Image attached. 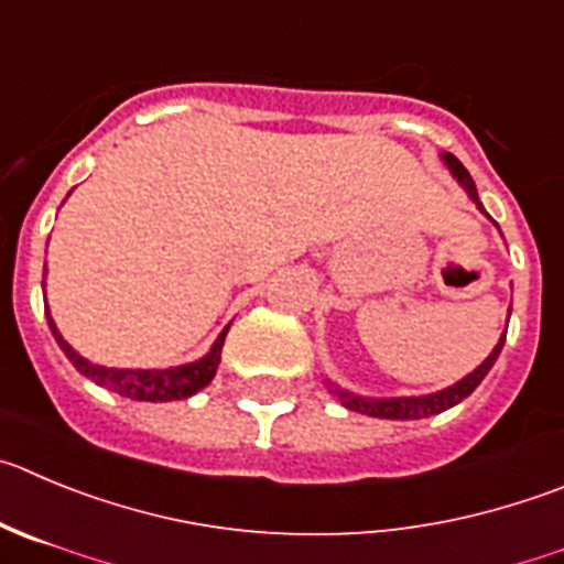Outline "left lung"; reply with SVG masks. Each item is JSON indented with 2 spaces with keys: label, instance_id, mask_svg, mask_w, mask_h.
Returning a JSON list of instances; mask_svg holds the SVG:
<instances>
[{
  "label": "left lung",
  "instance_id": "left-lung-1",
  "mask_svg": "<svg viewBox=\"0 0 564 564\" xmlns=\"http://www.w3.org/2000/svg\"><path fill=\"white\" fill-rule=\"evenodd\" d=\"M442 161L448 163V170L454 172L456 181L462 183V188L467 192V197L473 199V203L478 205V210L481 214H487L481 205V199H478V192H476V183H473L470 172L462 166V161L456 155H451V152H442ZM512 312V308H509ZM503 339H507V330H503L501 341H498L496 347H492V354L487 356V359L481 361V365L476 367V370L470 372V376H465L462 381H456L454 387L448 389H440V392H431V394H417V398H361V394H354L347 392V389L341 387H334V383L328 381V389L334 392L336 401L341 403V406H347L350 412H359V414H367V417H383V420H420V417H431V414H440L445 412V409L456 406V403H462L467 398V394L473 392V389L478 387V383L484 381V376H487L489 370H492V365H496V359L501 356V347H503Z\"/></svg>",
  "mask_w": 564,
  "mask_h": 564
}]
</instances>
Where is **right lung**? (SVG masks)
<instances>
[{
  "label": "right lung",
  "mask_w": 564,
  "mask_h": 564,
  "mask_svg": "<svg viewBox=\"0 0 564 564\" xmlns=\"http://www.w3.org/2000/svg\"><path fill=\"white\" fill-rule=\"evenodd\" d=\"M46 275V270H44ZM50 312V308H46ZM46 323H50L52 336L61 345V350L66 354V359L77 367V372L86 378H91L99 387L110 389V392L130 398V401H150V403H166V401H183V398H192L194 392H199L203 387H208L210 378L217 376L219 359H223V345L228 328L217 336L214 347L208 350V356L192 361V365L170 367V370H116V367H102L91 365L88 359H83L75 347L68 345L66 339L57 330L55 319L46 314Z\"/></svg>",
  "instance_id": "1"
}]
</instances>
